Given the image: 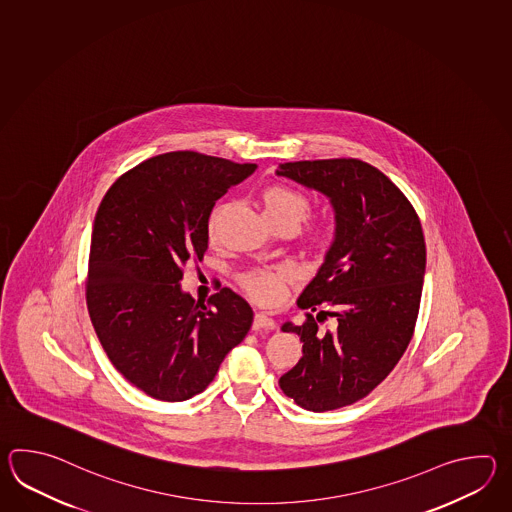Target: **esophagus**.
<instances>
[{"label": "esophagus", "mask_w": 512, "mask_h": 512, "mask_svg": "<svg viewBox=\"0 0 512 512\" xmlns=\"http://www.w3.org/2000/svg\"><path fill=\"white\" fill-rule=\"evenodd\" d=\"M276 324H274V320L269 318L267 315H263V313H256L254 315V320H252V329L254 331H260V329H274Z\"/></svg>", "instance_id": "esophagus-1"}]
</instances>
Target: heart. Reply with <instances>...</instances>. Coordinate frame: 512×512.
<instances>
[{"instance_id": "obj_1", "label": "heart", "mask_w": 512, "mask_h": 512, "mask_svg": "<svg viewBox=\"0 0 512 512\" xmlns=\"http://www.w3.org/2000/svg\"><path fill=\"white\" fill-rule=\"evenodd\" d=\"M261 212L263 218L272 229H289L296 232L304 225L313 212L311 199L302 190L291 185H271L260 192ZM225 212V207L219 205L208 216L207 232L210 240L218 236L219 221ZM305 243L320 251L329 243V230L324 225H315L309 230ZM291 280V272L287 269H258L241 276V291L251 298L252 302L260 305H274L282 300L283 287Z\"/></svg>"}]
</instances>
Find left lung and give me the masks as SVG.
I'll return each mask as SVG.
<instances>
[{"mask_svg": "<svg viewBox=\"0 0 512 512\" xmlns=\"http://www.w3.org/2000/svg\"><path fill=\"white\" fill-rule=\"evenodd\" d=\"M329 197L337 234L320 271L298 298L302 359L280 377L282 392L311 412H327L370 395L397 366L414 337L426 247L408 197L359 159L296 161L278 166ZM329 315L333 330L317 327Z\"/></svg>", "mask_w": 512, "mask_h": 512, "instance_id": "obj_1", "label": "left lung"}]
</instances>
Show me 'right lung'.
I'll return each mask as SVG.
<instances>
[{
    "label": "right lung",
    "mask_w": 512,
    "mask_h": 512,
    "mask_svg": "<svg viewBox=\"0 0 512 512\" xmlns=\"http://www.w3.org/2000/svg\"><path fill=\"white\" fill-rule=\"evenodd\" d=\"M256 164L197 152L155 155L109 186L93 223L86 302L111 364L135 388L177 403L203 392L252 326L229 287L207 305L181 291L203 260L212 208Z\"/></svg>",
    "instance_id": "add662e5"
}]
</instances>
